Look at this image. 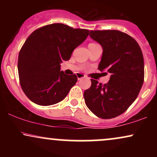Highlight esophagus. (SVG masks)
Returning a JSON list of instances; mask_svg holds the SVG:
<instances>
[{"label": "esophagus", "mask_w": 157, "mask_h": 157, "mask_svg": "<svg viewBox=\"0 0 157 157\" xmlns=\"http://www.w3.org/2000/svg\"><path fill=\"white\" fill-rule=\"evenodd\" d=\"M77 79H78V80H81V79L84 78L85 75H82V74L78 73V74H77Z\"/></svg>", "instance_id": "esophagus-1"}]
</instances>
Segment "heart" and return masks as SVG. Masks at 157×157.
Listing matches in <instances>:
<instances>
[{
    "instance_id": "1",
    "label": "heart",
    "mask_w": 157,
    "mask_h": 157,
    "mask_svg": "<svg viewBox=\"0 0 157 157\" xmlns=\"http://www.w3.org/2000/svg\"><path fill=\"white\" fill-rule=\"evenodd\" d=\"M92 45H95V44H90L89 46H92Z\"/></svg>"
}]
</instances>
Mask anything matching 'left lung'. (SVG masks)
Returning a JSON list of instances; mask_svg holds the SVG:
<instances>
[{
  "label": "left lung",
  "instance_id": "8db88e82",
  "mask_svg": "<svg viewBox=\"0 0 157 157\" xmlns=\"http://www.w3.org/2000/svg\"><path fill=\"white\" fill-rule=\"evenodd\" d=\"M89 35L102 48L98 69L111 77L104 85L91 79V87L84 91L85 102L98 117H116L134 102L143 84L142 50L133 37L118 30H91Z\"/></svg>",
  "mask_w": 157,
  "mask_h": 157
}]
</instances>
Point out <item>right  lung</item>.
<instances>
[{"label":"right lung","instance_id":"1","mask_svg":"<svg viewBox=\"0 0 157 157\" xmlns=\"http://www.w3.org/2000/svg\"><path fill=\"white\" fill-rule=\"evenodd\" d=\"M89 35L87 29L53 23L29 36L20 51L17 69L21 88L31 101L47 106L67 96L77 77L60 71V63L69 60Z\"/></svg>","mask_w":157,"mask_h":157}]
</instances>
